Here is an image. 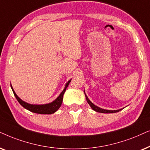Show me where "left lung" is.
I'll use <instances>...</instances> for the list:
<instances>
[{
  "label": "left lung",
  "mask_w": 150,
  "mask_h": 150,
  "mask_svg": "<svg viewBox=\"0 0 150 150\" xmlns=\"http://www.w3.org/2000/svg\"><path fill=\"white\" fill-rule=\"evenodd\" d=\"M84 92V94H85V96H86V101L88 104L90 105V106L91 107V108L93 110H95L96 112H101V113H115V112H119L120 110H121L122 109H119V110H105V109H103V108H99L98 106H97V105H95L93 103H92L91 100L88 98L87 95H86V93L85 91Z\"/></svg>",
  "instance_id": "8db88e82"
}]
</instances>
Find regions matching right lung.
<instances>
[{"label": "right lung", "instance_id": "1", "mask_svg": "<svg viewBox=\"0 0 150 150\" xmlns=\"http://www.w3.org/2000/svg\"><path fill=\"white\" fill-rule=\"evenodd\" d=\"M71 79L68 81V82L66 83L64 88L63 89L62 93L59 94V95L54 101H53L51 103H45V104H31V103H29L26 102L25 101H23L18 96L16 95V93H15L14 90H13L12 86H11V89H12L13 93L14 94V96L16 97V98L20 104H21L23 107L25 108V109L32 112L37 114H41V115H51V114L55 112L60 108L62 103L64 94L66 90H67V88L68 87V86H69V83L71 82Z\"/></svg>", "mask_w": 150, "mask_h": 150}]
</instances>
